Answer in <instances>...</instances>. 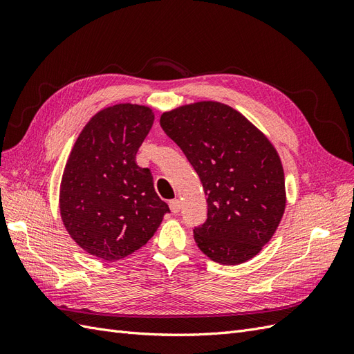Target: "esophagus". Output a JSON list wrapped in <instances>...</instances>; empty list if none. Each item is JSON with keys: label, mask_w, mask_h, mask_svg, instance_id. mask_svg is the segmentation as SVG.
<instances>
[{"label": "esophagus", "mask_w": 354, "mask_h": 354, "mask_svg": "<svg viewBox=\"0 0 354 354\" xmlns=\"http://www.w3.org/2000/svg\"><path fill=\"white\" fill-rule=\"evenodd\" d=\"M180 201L178 199H173V201H169V209H171V212L173 214H177L178 211H180Z\"/></svg>", "instance_id": "esophagus-1"}]
</instances>
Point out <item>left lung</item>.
<instances>
[{"label":"left lung","instance_id":"1","mask_svg":"<svg viewBox=\"0 0 354 354\" xmlns=\"http://www.w3.org/2000/svg\"><path fill=\"white\" fill-rule=\"evenodd\" d=\"M160 127L183 151L207 195V221L194 229L212 261H248L272 239L286 195L281 158L259 128L230 106L198 102L160 115Z\"/></svg>","mask_w":354,"mask_h":354}]
</instances>
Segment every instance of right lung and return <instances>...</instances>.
<instances>
[{
    "label": "right lung",
    "mask_w": 354,
    "mask_h": 354,
    "mask_svg": "<svg viewBox=\"0 0 354 354\" xmlns=\"http://www.w3.org/2000/svg\"><path fill=\"white\" fill-rule=\"evenodd\" d=\"M153 120L147 106H109L91 118L72 147L60 183V216L71 238L97 259L116 261L142 248L169 212L151 169L136 164Z\"/></svg>",
    "instance_id": "right-lung-1"
}]
</instances>
